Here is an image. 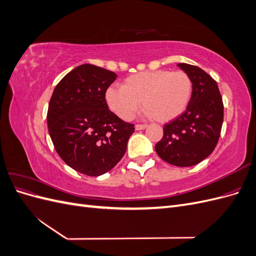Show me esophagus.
Returning <instances> with one entry per match:
<instances>
[{
    "label": "esophagus",
    "mask_w": 256,
    "mask_h": 256,
    "mask_svg": "<svg viewBox=\"0 0 256 256\" xmlns=\"http://www.w3.org/2000/svg\"><path fill=\"white\" fill-rule=\"evenodd\" d=\"M147 126L146 125H136V130H143L145 129Z\"/></svg>",
    "instance_id": "esophagus-1"
}]
</instances>
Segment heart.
I'll use <instances>...</instances> for the list:
<instances>
[{
    "label": "heart",
    "instance_id": "b5f03b06",
    "mask_svg": "<svg viewBox=\"0 0 256 256\" xmlns=\"http://www.w3.org/2000/svg\"><path fill=\"white\" fill-rule=\"evenodd\" d=\"M193 84L184 72L154 70L138 72L110 86L104 92L108 108L122 120H130L138 108L158 122H170L182 115L191 100Z\"/></svg>",
    "mask_w": 256,
    "mask_h": 256
}]
</instances>
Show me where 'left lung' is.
Instances as JSON below:
<instances>
[{"mask_svg": "<svg viewBox=\"0 0 256 256\" xmlns=\"http://www.w3.org/2000/svg\"><path fill=\"white\" fill-rule=\"evenodd\" d=\"M193 84L186 111L164 127V136L154 146L158 156L170 164L192 166L210 154L219 141L223 102L216 82L198 66L180 63Z\"/></svg>", "mask_w": 256, "mask_h": 256, "instance_id": "8db88e82", "label": "left lung"}]
</instances>
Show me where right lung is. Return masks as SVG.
<instances>
[{"label":"right lung","mask_w":256,"mask_h":256,"mask_svg":"<svg viewBox=\"0 0 256 256\" xmlns=\"http://www.w3.org/2000/svg\"><path fill=\"white\" fill-rule=\"evenodd\" d=\"M116 76L102 67L80 65L58 82L50 99L47 122L54 148L67 166L88 176L118 164L134 131L106 104L104 92Z\"/></svg>","instance_id":"1"}]
</instances>
